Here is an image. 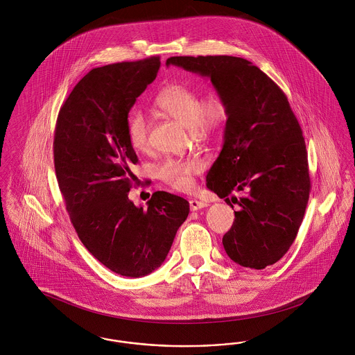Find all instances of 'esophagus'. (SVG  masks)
Masks as SVG:
<instances>
[{"instance_id":"esophagus-1","label":"esophagus","mask_w":355,"mask_h":355,"mask_svg":"<svg viewBox=\"0 0 355 355\" xmlns=\"http://www.w3.org/2000/svg\"><path fill=\"white\" fill-rule=\"evenodd\" d=\"M190 209L193 210V211H197V210H201L203 207H206L209 203L205 202V201H201V200H197V198H191L190 201Z\"/></svg>"}]
</instances>
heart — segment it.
<instances>
[{
    "instance_id": "b5f03b06",
    "label": "heart",
    "mask_w": 355,
    "mask_h": 355,
    "mask_svg": "<svg viewBox=\"0 0 355 355\" xmlns=\"http://www.w3.org/2000/svg\"><path fill=\"white\" fill-rule=\"evenodd\" d=\"M157 106L171 119L180 121L194 135H206L218 130L229 119V103L218 92H209L201 98L197 89L182 84L165 86L155 98ZM150 123L141 109H135L126 121V132L135 150H144L149 142ZM197 158H168L158 166L162 181L177 190L193 186L194 175L202 170Z\"/></svg>"
}]
</instances>
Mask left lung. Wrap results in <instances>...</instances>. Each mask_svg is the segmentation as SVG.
<instances>
[{
  "label": "left lung",
  "mask_w": 355,
  "mask_h": 355,
  "mask_svg": "<svg viewBox=\"0 0 355 355\" xmlns=\"http://www.w3.org/2000/svg\"><path fill=\"white\" fill-rule=\"evenodd\" d=\"M166 65L210 78L229 103L223 145L206 186L234 207L229 194L245 191L232 229L222 238L236 263L265 269L293 245L309 201L304 135L285 93L250 61L232 55L170 57Z\"/></svg>",
  "instance_id": "left-lung-1"
}]
</instances>
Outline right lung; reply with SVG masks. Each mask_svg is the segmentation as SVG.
Instances as JSON below:
<instances>
[{
  "instance_id": "1",
  "label": "right lung",
  "mask_w": 355,
  "mask_h": 355,
  "mask_svg": "<svg viewBox=\"0 0 355 355\" xmlns=\"http://www.w3.org/2000/svg\"><path fill=\"white\" fill-rule=\"evenodd\" d=\"M159 57L92 69L60 109L54 169L70 220L107 269L138 278L158 269L189 216L185 198L155 191L148 209L129 200L138 162L126 121L152 84Z\"/></svg>"
}]
</instances>
